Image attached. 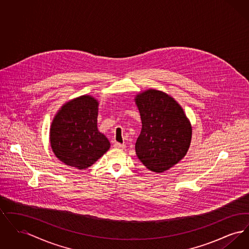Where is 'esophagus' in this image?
I'll return each instance as SVG.
<instances>
[{
  "mask_svg": "<svg viewBox=\"0 0 249 249\" xmlns=\"http://www.w3.org/2000/svg\"><path fill=\"white\" fill-rule=\"evenodd\" d=\"M114 147L115 148H119V149H123V148H125V144L121 143V142H116L114 143Z\"/></svg>",
  "mask_w": 249,
  "mask_h": 249,
  "instance_id": "esophagus-1",
  "label": "esophagus"
}]
</instances>
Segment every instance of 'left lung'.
<instances>
[{"mask_svg": "<svg viewBox=\"0 0 249 249\" xmlns=\"http://www.w3.org/2000/svg\"><path fill=\"white\" fill-rule=\"evenodd\" d=\"M135 103L142 120L136 155L148 170L165 172L189 150L192 135L190 120L174 98L160 90L139 93Z\"/></svg>", "mask_w": 249, "mask_h": 249, "instance_id": "1", "label": "left lung"}]
</instances>
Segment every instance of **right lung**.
<instances>
[{
  "label": "right lung",
  "instance_id": "add662e5",
  "mask_svg": "<svg viewBox=\"0 0 249 249\" xmlns=\"http://www.w3.org/2000/svg\"><path fill=\"white\" fill-rule=\"evenodd\" d=\"M98 101L83 95L63 105L52 121L50 144L66 165L84 170L110 148L106 135L97 128Z\"/></svg>",
  "mask_w": 249,
  "mask_h": 249
}]
</instances>
